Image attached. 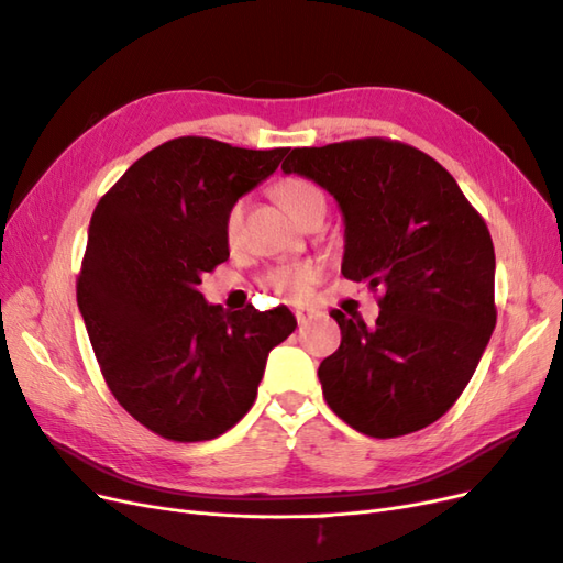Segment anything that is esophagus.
I'll return each instance as SVG.
<instances>
[{"label":"esophagus","mask_w":563,"mask_h":563,"mask_svg":"<svg viewBox=\"0 0 563 563\" xmlns=\"http://www.w3.org/2000/svg\"><path fill=\"white\" fill-rule=\"evenodd\" d=\"M312 317H314V310H310V308H298L296 310V319H298L300 327H305V323H308Z\"/></svg>","instance_id":"obj_1"}]
</instances>
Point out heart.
Here are the masks:
<instances>
[{
    "mask_svg": "<svg viewBox=\"0 0 563 563\" xmlns=\"http://www.w3.org/2000/svg\"><path fill=\"white\" fill-rule=\"evenodd\" d=\"M277 197L284 203V209L291 213L298 223H300V218L314 207V203L323 201V195L319 187L312 180L298 178V176L282 180L277 187ZM242 223H244V201H234L225 216V236L230 244L240 240ZM319 275H321L319 265H312V263L294 265V267H277L269 272L265 284L272 288V291L284 296V298L300 300L310 294V288L317 284Z\"/></svg>",
    "mask_w": 563,
    "mask_h": 563,
    "instance_id": "heart-1",
    "label": "heart"
}]
</instances>
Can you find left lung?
<instances>
[{
    "label": "left lung",
    "mask_w": 563,
    "mask_h": 563,
    "mask_svg": "<svg viewBox=\"0 0 563 563\" xmlns=\"http://www.w3.org/2000/svg\"><path fill=\"white\" fill-rule=\"evenodd\" d=\"M282 172L335 197L343 275L383 291L373 327L331 312L343 340L319 364L323 399L376 439L428 428L463 395L496 329V253L484 218L444 166L399 141L294 147Z\"/></svg>",
    "instance_id": "obj_1"
}]
</instances>
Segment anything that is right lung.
Here are the masks:
<instances>
[{"label":"right lung","instance_id":"right-lung-1","mask_svg":"<svg viewBox=\"0 0 563 563\" xmlns=\"http://www.w3.org/2000/svg\"><path fill=\"white\" fill-rule=\"evenodd\" d=\"M286 152L183 135L133 162L91 216L79 312L114 399L164 439L209 441L240 422L269 350L296 329L286 308L225 312L197 288L230 258V207Z\"/></svg>","mask_w":563,"mask_h":563}]
</instances>
